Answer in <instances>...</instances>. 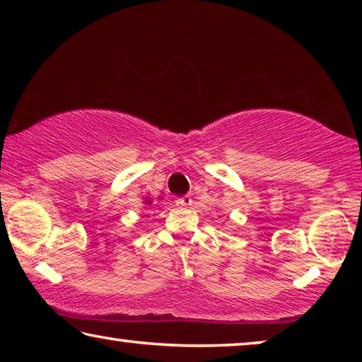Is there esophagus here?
I'll return each instance as SVG.
<instances>
[{"mask_svg":"<svg viewBox=\"0 0 362 362\" xmlns=\"http://www.w3.org/2000/svg\"><path fill=\"white\" fill-rule=\"evenodd\" d=\"M175 204L179 207H188L192 204V198H189V196H182V198L175 199Z\"/></svg>","mask_w":362,"mask_h":362,"instance_id":"34e87169","label":"esophagus"}]
</instances>
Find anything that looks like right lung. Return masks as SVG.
Returning a JSON list of instances; mask_svg holds the SVG:
<instances>
[{"label": "right lung", "mask_w": 362, "mask_h": 362, "mask_svg": "<svg viewBox=\"0 0 362 362\" xmlns=\"http://www.w3.org/2000/svg\"><path fill=\"white\" fill-rule=\"evenodd\" d=\"M146 204H151V201H146Z\"/></svg>", "instance_id": "add662e5"}]
</instances>
